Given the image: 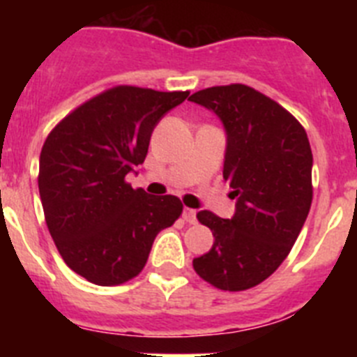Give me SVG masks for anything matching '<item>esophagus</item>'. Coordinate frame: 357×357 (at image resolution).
Returning <instances> with one entry per match:
<instances>
[{
  "instance_id": "esophagus-1",
  "label": "esophagus",
  "mask_w": 357,
  "mask_h": 357,
  "mask_svg": "<svg viewBox=\"0 0 357 357\" xmlns=\"http://www.w3.org/2000/svg\"><path fill=\"white\" fill-rule=\"evenodd\" d=\"M182 216H184L185 222L191 223V225H195V223H197V211H195V209L184 207V214H182Z\"/></svg>"
}]
</instances>
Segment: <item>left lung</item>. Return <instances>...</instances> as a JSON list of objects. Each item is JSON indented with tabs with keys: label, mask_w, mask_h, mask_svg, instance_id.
Returning a JSON list of instances; mask_svg holds the SVG:
<instances>
[{
	"label": "left lung",
	"mask_w": 357,
	"mask_h": 357,
	"mask_svg": "<svg viewBox=\"0 0 357 357\" xmlns=\"http://www.w3.org/2000/svg\"><path fill=\"white\" fill-rule=\"evenodd\" d=\"M189 100L211 109L227 132L223 178L238 198L230 220L197 214L213 230L195 272L223 291L261 284L288 257L313 202V153L304 127L284 107L248 85H216Z\"/></svg>",
	"instance_id": "1"
}]
</instances>
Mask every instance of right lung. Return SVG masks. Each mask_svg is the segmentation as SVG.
Here are the masks:
<instances>
[{"instance_id": "add662e5", "label": "right lung", "mask_w": 357, "mask_h": 357, "mask_svg": "<svg viewBox=\"0 0 357 357\" xmlns=\"http://www.w3.org/2000/svg\"><path fill=\"white\" fill-rule=\"evenodd\" d=\"M188 91L116 85L69 112L44 141L39 193L50 234L73 272L98 286L139 275L153 239L182 214L125 176L144 162L151 132Z\"/></svg>"}]
</instances>
